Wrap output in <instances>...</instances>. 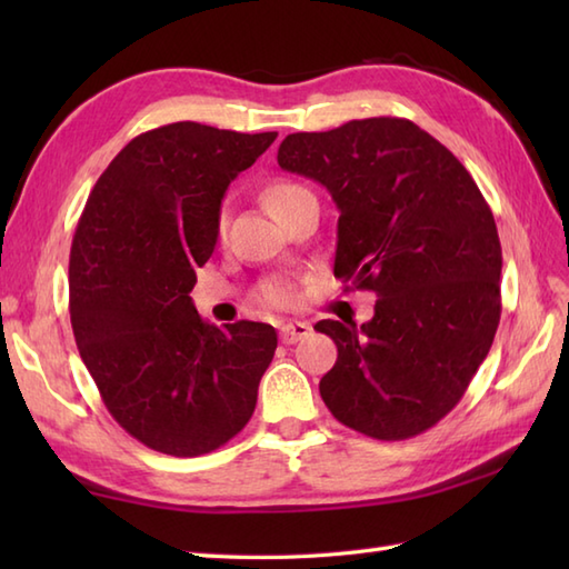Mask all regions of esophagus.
Listing matches in <instances>:
<instances>
[{"label": "esophagus", "instance_id": "1", "mask_svg": "<svg viewBox=\"0 0 569 569\" xmlns=\"http://www.w3.org/2000/svg\"><path fill=\"white\" fill-rule=\"evenodd\" d=\"M312 332V328L308 322H286L281 328V340L283 345H296L300 340H306V337Z\"/></svg>", "mask_w": 569, "mask_h": 569}]
</instances>
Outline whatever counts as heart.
Here are the masks:
<instances>
[{
  "label": "heart",
  "instance_id": "b5f03b06",
  "mask_svg": "<svg viewBox=\"0 0 569 569\" xmlns=\"http://www.w3.org/2000/svg\"><path fill=\"white\" fill-rule=\"evenodd\" d=\"M306 192L308 190L303 186L291 183V180H271V183L261 190V202H263V208L276 217V220H281V214L291 208L298 198H303ZM259 298H261V303L271 306V308H288L293 303V288L288 283H278V281L266 283V286H261Z\"/></svg>",
  "mask_w": 569,
  "mask_h": 569
}]
</instances>
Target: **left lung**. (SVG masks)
I'll use <instances>...</instances> for the list:
<instances>
[{
    "label": "left lung",
    "instance_id": "left-lung-1",
    "mask_svg": "<svg viewBox=\"0 0 569 569\" xmlns=\"http://www.w3.org/2000/svg\"><path fill=\"white\" fill-rule=\"evenodd\" d=\"M278 166L328 188L335 276L377 293L373 318L320 320L337 345L320 396L347 428L406 440L442 420L487 359L501 318V244L475 178L398 117L298 131Z\"/></svg>",
    "mask_w": 569,
    "mask_h": 569
}]
</instances>
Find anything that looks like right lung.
Listing matches in <instances>:
<instances>
[{
	"label": "right lung",
	"instance_id": "1",
	"mask_svg": "<svg viewBox=\"0 0 569 569\" xmlns=\"http://www.w3.org/2000/svg\"><path fill=\"white\" fill-rule=\"evenodd\" d=\"M276 131L176 122L131 139L94 183L70 247V322L112 418L173 457L208 455L247 426L278 337L204 322L190 291L212 257L229 183Z\"/></svg>",
	"mask_w": 569,
	"mask_h": 569
}]
</instances>
